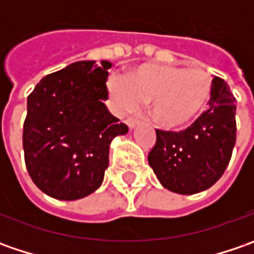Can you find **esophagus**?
Listing matches in <instances>:
<instances>
[{"instance_id":"obj_1","label":"esophagus","mask_w":254,"mask_h":254,"mask_svg":"<svg viewBox=\"0 0 254 254\" xmlns=\"http://www.w3.org/2000/svg\"><path fill=\"white\" fill-rule=\"evenodd\" d=\"M126 124L128 126V128H130V130H132V128H135V127L140 124V122H138V120H135V119H127V120H126Z\"/></svg>"}]
</instances>
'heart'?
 <instances>
[{"instance_id":"heart-1","label":"heart","mask_w":254,"mask_h":254,"mask_svg":"<svg viewBox=\"0 0 254 254\" xmlns=\"http://www.w3.org/2000/svg\"><path fill=\"white\" fill-rule=\"evenodd\" d=\"M212 82L205 70L162 64H144L126 82H109V93L119 112H135L141 103L151 102V119L165 130H180L193 122L205 110Z\"/></svg>"}]
</instances>
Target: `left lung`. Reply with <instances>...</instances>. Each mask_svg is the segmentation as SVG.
I'll list each match as a JSON object with an SVG mask.
<instances>
[{"label":"left lung","mask_w":254,"mask_h":254,"mask_svg":"<svg viewBox=\"0 0 254 254\" xmlns=\"http://www.w3.org/2000/svg\"><path fill=\"white\" fill-rule=\"evenodd\" d=\"M236 142V99L228 83L213 77L208 110L185 131L157 130L148 164L164 188L193 195L223 175Z\"/></svg>","instance_id":"1"}]
</instances>
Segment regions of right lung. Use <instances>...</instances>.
Segmentation results:
<instances>
[{"mask_svg":"<svg viewBox=\"0 0 254 254\" xmlns=\"http://www.w3.org/2000/svg\"><path fill=\"white\" fill-rule=\"evenodd\" d=\"M112 62L80 61L45 76L28 96L25 164L44 193L82 199L100 188L110 144L128 127L107 110Z\"/></svg>","mask_w":254,"mask_h":254,"instance_id":"add662e5","label":"right lung"}]
</instances>
